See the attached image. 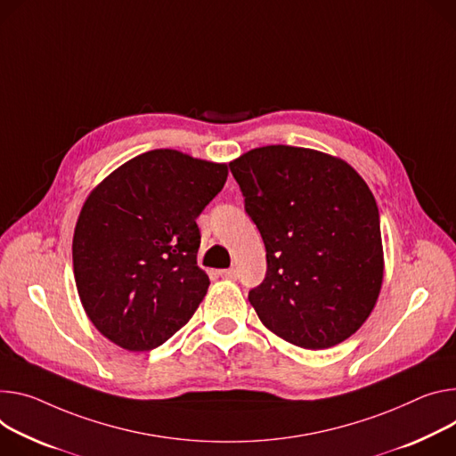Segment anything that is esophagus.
I'll list each match as a JSON object with an SVG mask.
<instances>
[{
	"label": "esophagus",
	"mask_w": 456,
	"mask_h": 456,
	"mask_svg": "<svg viewBox=\"0 0 456 456\" xmlns=\"http://www.w3.org/2000/svg\"><path fill=\"white\" fill-rule=\"evenodd\" d=\"M218 274H220L222 278H225V280H236V278H238L236 269H224V271H220Z\"/></svg>",
	"instance_id": "1"
}]
</instances>
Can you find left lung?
I'll return each instance as SVG.
<instances>
[{
    "instance_id": "1",
    "label": "left lung",
    "mask_w": 456,
    "mask_h": 456,
    "mask_svg": "<svg viewBox=\"0 0 456 456\" xmlns=\"http://www.w3.org/2000/svg\"><path fill=\"white\" fill-rule=\"evenodd\" d=\"M229 165L267 251L265 280L249 293L262 323L304 349L349 338L384 280L379 207L363 178L337 156L289 145Z\"/></svg>"
}]
</instances>
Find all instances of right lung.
<instances>
[{"instance_id": "obj_1", "label": "right lung", "mask_w": 456, "mask_h": 456, "mask_svg": "<svg viewBox=\"0 0 456 456\" xmlns=\"http://www.w3.org/2000/svg\"><path fill=\"white\" fill-rule=\"evenodd\" d=\"M227 175L225 163L154 149L91 191L72 238L74 280L89 320L112 344L151 351L192 318L209 289L196 264V218Z\"/></svg>"}]
</instances>
